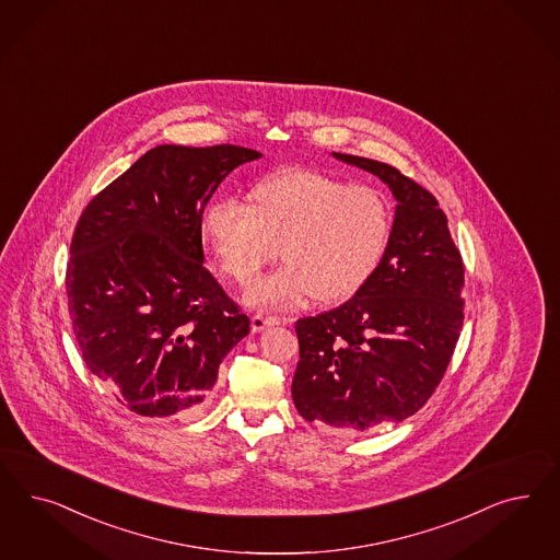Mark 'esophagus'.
Wrapping results in <instances>:
<instances>
[{
    "label": "esophagus",
    "mask_w": 560,
    "mask_h": 560,
    "mask_svg": "<svg viewBox=\"0 0 560 560\" xmlns=\"http://www.w3.org/2000/svg\"><path fill=\"white\" fill-rule=\"evenodd\" d=\"M280 324H282V319H280V317H268V315H261V313H257V315H253L252 317L253 331H264L266 327Z\"/></svg>",
    "instance_id": "obj_1"
}]
</instances>
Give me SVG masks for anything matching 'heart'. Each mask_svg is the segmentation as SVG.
Returning a JSON list of instances; mask_svg holds the SVG:
<instances>
[{"mask_svg":"<svg viewBox=\"0 0 560 560\" xmlns=\"http://www.w3.org/2000/svg\"><path fill=\"white\" fill-rule=\"evenodd\" d=\"M224 278L247 287L276 253L282 266L245 294L252 307L334 305L352 299L380 270L392 238V208L380 189L289 168L253 185L249 206L210 203L199 222Z\"/></svg>","mask_w":560,"mask_h":560,"instance_id":"obj_1","label":"heart"}]
</instances>
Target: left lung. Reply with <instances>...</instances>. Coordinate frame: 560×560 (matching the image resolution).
<instances>
[{
  "mask_svg": "<svg viewBox=\"0 0 560 560\" xmlns=\"http://www.w3.org/2000/svg\"><path fill=\"white\" fill-rule=\"evenodd\" d=\"M396 198L380 270L342 307L296 322L292 401L325 431H371L416 415L452 361L464 324V264L436 199L389 164L331 152Z\"/></svg>",
  "mask_w": 560,
  "mask_h": 560,
  "instance_id": "obj_1",
  "label": "left lung"
}]
</instances>
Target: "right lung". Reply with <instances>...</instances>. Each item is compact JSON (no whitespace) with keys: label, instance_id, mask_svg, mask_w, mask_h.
Segmentation results:
<instances>
[{"label":"right lung","instance_id":"1","mask_svg":"<svg viewBox=\"0 0 560 560\" xmlns=\"http://www.w3.org/2000/svg\"><path fill=\"white\" fill-rule=\"evenodd\" d=\"M243 145L148 150L82 212L66 271L73 334L92 375L133 415L196 412L249 317L203 268L201 214Z\"/></svg>","mask_w":560,"mask_h":560}]
</instances>
